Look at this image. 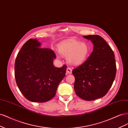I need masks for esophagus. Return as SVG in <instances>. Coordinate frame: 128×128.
Returning <instances> with one entry per match:
<instances>
[{
	"instance_id": "obj_1",
	"label": "esophagus",
	"mask_w": 128,
	"mask_h": 128,
	"mask_svg": "<svg viewBox=\"0 0 128 128\" xmlns=\"http://www.w3.org/2000/svg\"><path fill=\"white\" fill-rule=\"evenodd\" d=\"M66 73L68 74H71L72 73V70L71 68H68L66 69Z\"/></svg>"
}]
</instances>
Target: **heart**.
Wrapping results in <instances>:
<instances>
[{
  "mask_svg": "<svg viewBox=\"0 0 128 128\" xmlns=\"http://www.w3.org/2000/svg\"><path fill=\"white\" fill-rule=\"evenodd\" d=\"M60 54L68 57V62L72 65L82 64L87 58L90 52L87 44L74 40H67L58 46Z\"/></svg>",
  "mask_w": 128,
  "mask_h": 128,
  "instance_id": "heart-1",
  "label": "heart"
}]
</instances>
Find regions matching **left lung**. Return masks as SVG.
Masks as SVG:
<instances>
[{
	"label": "left lung",
	"instance_id": "8db88e82",
	"mask_svg": "<svg viewBox=\"0 0 128 128\" xmlns=\"http://www.w3.org/2000/svg\"><path fill=\"white\" fill-rule=\"evenodd\" d=\"M94 44L93 52L84 62L74 68V89L78 96L94 100L104 96L112 86L116 72L112 48L98 35L83 36Z\"/></svg>",
	"mask_w": 128,
	"mask_h": 128
}]
</instances>
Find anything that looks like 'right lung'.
Returning <instances> with one entry per match:
<instances>
[{
	"mask_svg": "<svg viewBox=\"0 0 128 128\" xmlns=\"http://www.w3.org/2000/svg\"><path fill=\"white\" fill-rule=\"evenodd\" d=\"M40 46L34 39L23 45L15 60V77L20 92L28 100L44 102L55 96L58 84L65 76L66 65L55 67L54 52Z\"/></svg>",
	"mask_w": 128,
	"mask_h": 128,
	"instance_id": "right-lung-1",
	"label": "right lung"
}]
</instances>
